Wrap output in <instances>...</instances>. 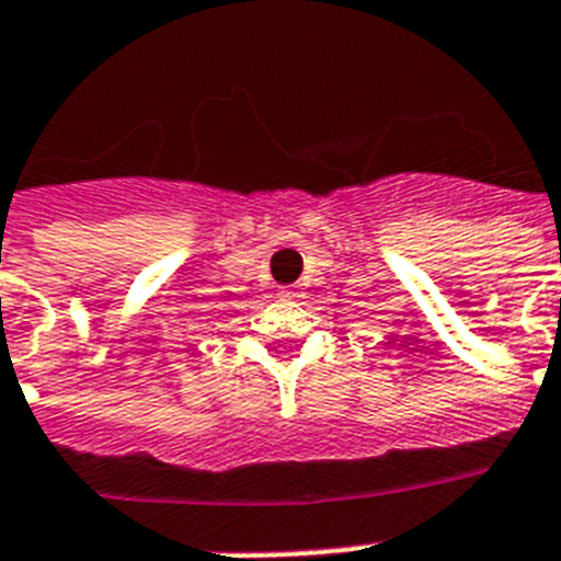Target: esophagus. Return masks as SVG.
I'll use <instances>...</instances> for the list:
<instances>
[{
    "mask_svg": "<svg viewBox=\"0 0 561 561\" xmlns=\"http://www.w3.org/2000/svg\"><path fill=\"white\" fill-rule=\"evenodd\" d=\"M279 296H285V299H290V296H296V290H294V288H282Z\"/></svg>",
    "mask_w": 561,
    "mask_h": 561,
    "instance_id": "obj_1",
    "label": "esophagus"
}]
</instances>
